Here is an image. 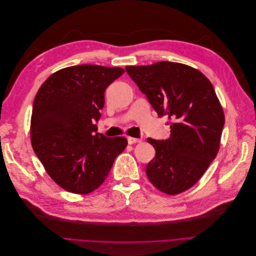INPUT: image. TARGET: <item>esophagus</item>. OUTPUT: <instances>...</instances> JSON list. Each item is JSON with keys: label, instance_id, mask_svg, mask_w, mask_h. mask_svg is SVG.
<instances>
[{"label": "esophagus", "instance_id": "obj_1", "mask_svg": "<svg viewBox=\"0 0 256 256\" xmlns=\"http://www.w3.org/2000/svg\"><path fill=\"white\" fill-rule=\"evenodd\" d=\"M127 141H128L129 144H134V143H140V142H141L140 138H131V136H128V138H127Z\"/></svg>", "mask_w": 256, "mask_h": 256}]
</instances>
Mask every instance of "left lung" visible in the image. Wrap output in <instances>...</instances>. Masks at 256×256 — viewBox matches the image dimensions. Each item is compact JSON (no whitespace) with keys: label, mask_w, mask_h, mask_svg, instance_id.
Segmentation results:
<instances>
[{"label":"left lung","mask_w":256,"mask_h":256,"mask_svg":"<svg viewBox=\"0 0 256 256\" xmlns=\"http://www.w3.org/2000/svg\"><path fill=\"white\" fill-rule=\"evenodd\" d=\"M126 72L171 128L168 140L147 138L156 154L146 175L160 191L178 194L202 177L218 154L224 127L219 99L210 81L187 65L164 60L127 66Z\"/></svg>","instance_id":"obj_1"}]
</instances>
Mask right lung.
<instances>
[{
	"mask_svg": "<svg viewBox=\"0 0 256 256\" xmlns=\"http://www.w3.org/2000/svg\"><path fill=\"white\" fill-rule=\"evenodd\" d=\"M124 72L120 67L72 66L51 74L37 92L30 141L46 171L66 191L96 190L127 146L124 136L108 138L95 125L106 88Z\"/></svg>",
	"mask_w": 256,
	"mask_h": 256,
	"instance_id": "obj_1",
	"label": "right lung"
}]
</instances>
